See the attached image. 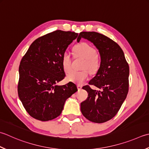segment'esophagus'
Segmentation results:
<instances>
[{"mask_svg":"<svg viewBox=\"0 0 149 149\" xmlns=\"http://www.w3.org/2000/svg\"><path fill=\"white\" fill-rule=\"evenodd\" d=\"M81 88H82V86H81V85H79V84H78V85H77V89L79 90H80Z\"/></svg>","mask_w":149,"mask_h":149,"instance_id":"1","label":"esophagus"}]
</instances>
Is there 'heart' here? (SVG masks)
<instances>
[{"instance_id":"obj_1","label":"heart","mask_w":149,"mask_h":149,"mask_svg":"<svg viewBox=\"0 0 149 149\" xmlns=\"http://www.w3.org/2000/svg\"><path fill=\"white\" fill-rule=\"evenodd\" d=\"M74 52L76 56L84 59L82 70L81 71L72 70L67 75V79L77 84H82L88 77L89 73L95 74L100 67V61L97 54V51L92 46L86 42H81L75 45ZM62 65L66 72L70 70L72 59L69 54L65 52L62 57Z\"/></svg>"}]
</instances>
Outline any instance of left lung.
Wrapping results in <instances>:
<instances>
[{"mask_svg": "<svg viewBox=\"0 0 149 149\" xmlns=\"http://www.w3.org/2000/svg\"><path fill=\"white\" fill-rule=\"evenodd\" d=\"M81 38L97 48L101 64L95 76L89 82L100 90L92 89L89 85L83 87L88 95L81 103V110L89 121L104 123L117 114L127 97L129 66L120 46L110 38L95 31L81 32L77 41L79 42Z\"/></svg>", "mask_w": 149, "mask_h": 149, "instance_id": "left-lung-1", "label": "left lung"}]
</instances>
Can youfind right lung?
I'll return each mask as SVG.
<instances>
[{"label": "right lung", "instance_id": "obj_1", "mask_svg": "<svg viewBox=\"0 0 149 149\" xmlns=\"http://www.w3.org/2000/svg\"><path fill=\"white\" fill-rule=\"evenodd\" d=\"M78 33L56 30L32 42L19 68L18 94L27 112L42 121L56 118L68 97L77 91L72 82L59 86L66 76L62 57Z\"/></svg>", "mask_w": 149, "mask_h": 149}]
</instances>
